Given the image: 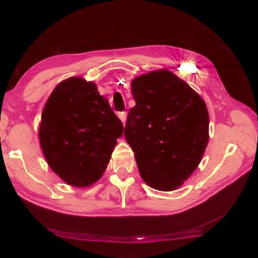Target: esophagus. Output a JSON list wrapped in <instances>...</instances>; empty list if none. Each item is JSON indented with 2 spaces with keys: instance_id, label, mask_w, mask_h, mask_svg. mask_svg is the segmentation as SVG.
<instances>
[{
  "instance_id": "obj_1",
  "label": "esophagus",
  "mask_w": 258,
  "mask_h": 258,
  "mask_svg": "<svg viewBox=\"0 0 258 258\" xmlns=\"http://www.w3.org/2000/svg\"><path fill=\"white\" fill-rule=\"evenodd\" d=\"M118 117H119V119L122 121L123 124L126 123V120H127V112H119V113H118Z\"/></svg>"
}]
</instances>
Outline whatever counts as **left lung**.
<instances>
[{
    "instance_id": "1",
    "label": "left lung",
    "mask_w": 258,
    "mask_h": 258,
    "mask_svg": "<svg viewBox=\"0 0 258 258\" xmlns=\"http://www.w3.org/2000/svg\"><path fill=\"white\" fill-rule=\"evenodd\" d=\"M132 107L124 137L135 152L147 185L174 190L188 178L204 156L209 140L205 101L167 70L132 81Z\"/></svg>"
}]
</instances>
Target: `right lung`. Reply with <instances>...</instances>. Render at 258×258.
Instances as JSON below:
<instances>
[{
    "label": "right lung",
    "mask_w": 258,
    "mask_h": 258,
    "mask_svg": "<svg viewBox=\"0 0 258 258\" xmlns=\"http://www.w3.org/2000/svg\"><path fill=\"white\" fill-rule=\"evenodd\" d=\"M123 126L97 86L71 77L46 102L38 136L44 156L70 185L97 182L105 171Z\"/></svg>",
    "instance_id": "obj_1"
}]
</instances>
